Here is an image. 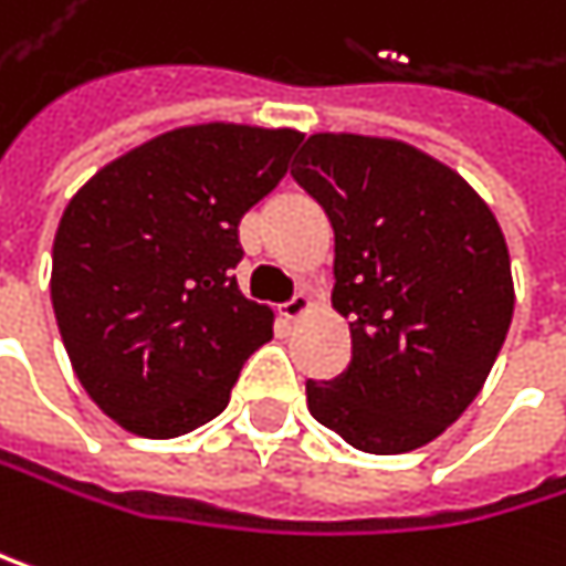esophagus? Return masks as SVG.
I'll return each instance as SVG.
<instances>
[{"label": "esophagus", "mask_w": 566, "mask_h": 566, "mask_svg": "<svg viewBox=\"0 0 566 566\" xmlns=\"http://www.w3.org/2000/svg\"><path fill=\"white\" fill-rule=\"evenodd\" d=\"M312 305H315V302H312V295H308V292H298L295 298H289V302L281 305L277 312H281V318H285V322H298L305 312H312Z\"/></svg>", "instance_id": "34e87169"}]
</instances>
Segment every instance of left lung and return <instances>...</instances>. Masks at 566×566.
<instances>
[{"mask_svg":"<svg viewBox=\"0 0 566 566\" xmlns=\"http://www.w3.org/2000/svg\"><path fill=\"white\" fill-rule=\"evenodd\" d=\"M295 181L335 228L332 305L352 365L308 381V411L368 454L424 448L484 388L514 318L504 231L444 161L398 138L312 135Z\"/></svg>","mask_w":566,"mask_h":566,"instance_id":"left-lung-1","label":"left lung"}]
</instances>
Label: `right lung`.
<instances>
[{"mask_svg": "<svg viewBox=\"0 0 566 566\" xmlns=\"http://www.w3.org/2000/svg\"><path fill=\"white\" fill-rule=\"evenodd\" d=\"M295 128L185 125L98 168L52 244V308L88 398L138 438L228 408L271 308L241 295L238 221L289 171Z\"/></svg>", "mask_w": 566, "mask_h": 566, "instance_id": "add662e5", "label": "right lung"}]
</instances>
